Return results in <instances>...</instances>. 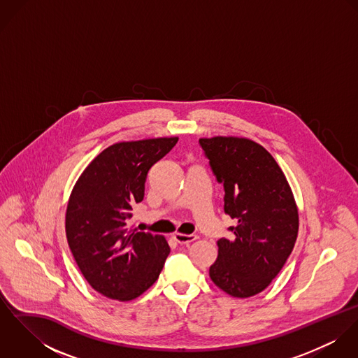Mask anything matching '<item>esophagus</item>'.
<instances>
[{
  "instance_id": "obj_1",
  "label": "esophagus",
  "mask_w": 358,
  "mask_h": 358,
  "mask_svg": "<svg viewBox=\"0 0 358 358\" xmlns=\"http://www.w3.org/2000/svg\"><path fill=\"white\" fill-rule=\"evenodd\" d=\"M173 238L179 243V244H189V243H193L194 240H197V236L196 234H183V233H175L173 234Z\"/></svg>"
}]
</instances>
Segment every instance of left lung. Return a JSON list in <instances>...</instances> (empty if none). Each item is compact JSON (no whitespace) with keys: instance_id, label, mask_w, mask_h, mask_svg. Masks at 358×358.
Returning <instances> with one entry per match:
<instances>
[{"instance_id":"left-lung-1","label":"left lung","mask_w":358,"mask_h":358,"mask_svg":"<svg viewBox=\"0 0 358 358\" xmlns=\"http://www.w3.org/2000/svg\"><path fill=\"white\" fill-rule=\"evenodd\" d=\"M212 172L224 187V212L234 219L233 240L217 241L209 277L226 294L250 298L266 289L291 255L299 215L277 161L247 138H201Z\"/></svg>"}]
</instances>
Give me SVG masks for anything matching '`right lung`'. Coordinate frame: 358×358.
<instances>
[{
  "label": "right lung",
  "mask_w": 358,
  "mask_h": 358,
  "mask_svg": "<svg viewBox=\"0 0 358 358\" xmlns=\"http://www.w3.org/2000/svg\"><path fill=\"white\" fill-rule=\"evenodd\" d=\"M178 138L120 142L98 154L76 182L66 210L70 251L90 285L128 302L157 281L171 250L164 236L129 227L149 169Z\"/></svg>",
  "instance_id": "add662e5"
}]
</instances>
